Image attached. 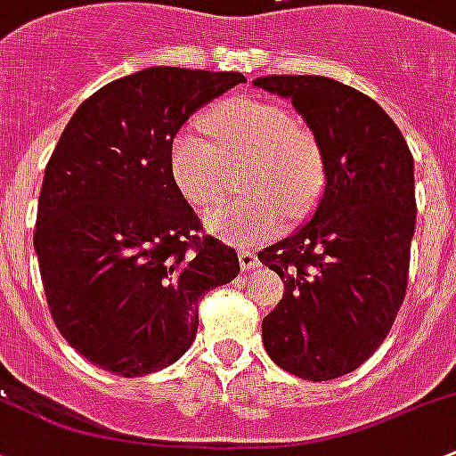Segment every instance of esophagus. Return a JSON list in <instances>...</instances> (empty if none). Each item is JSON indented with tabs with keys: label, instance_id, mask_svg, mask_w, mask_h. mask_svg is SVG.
<instances>
[{
	"label": "esophagus",
	"instance_id": "obj_1",
	"mask_svg": "<svg viewBox=\"0 0 456 456\" xmlns=\"http://www.w3.org/2000/svg\"><path fill=\"white\" fill-rule=\"evenodd\" d=\"M238 260H240V266L242 271H253V268H257V256L253 251H240L238 253Z\"/></svg>",
	"mask_w": 456,
	"mask_h": 456
}]
</instances>
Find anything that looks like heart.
Returning a JSON list of instances; mask_svg holds the SVG:
<instances>
[{"instance_id": "b5f03b06", "label": "heart", "mask_w": 456, "mask_h": 456, "mask_svg": "<svg viewBox=\"0 0 456 456\" xmlns=\"http://www.w3.org/2000/svg\"><path fill=\"white\" fill-rule=\"evenodd\" d=\"M203 128L183 126L172 135L167 170L176 191L196 209L223 191L224 164L248 157V194L224 200L205 214V229L232 244H256L280 233L286 214L299 218L323 190L319 146L289 109L277 102L232 98L203 118Z\"/></svg>"}]
</instances>
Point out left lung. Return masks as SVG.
I'll list each match as a JSON object with an SVG mask.
<instances>
[{
	"label": "left lung",
	"instance_id": "left-lung-1",
	"mask_svg": "<svg viewBox=\"0 0 456 456\" xmlns=\"http://www.w3.org/2000/svg\"><path fill=\"white\" fill-rule=\"evenodd\" d=\"M253 87L290 100L325 170L313 218L257 253L284 280L262 341L286 371L334 380L376 352L404 299L418 212L413 155L385 109L338 80L265 76Z\"/></svg>",
	"mask_w": 456,
	"mask_h": 456
}]
</instances>
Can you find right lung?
<instances>
[{
	"label": "right lung",
	"instance_id": "obj_1",
	"mask_svg": "<svg viewBox=\"0 0 456 456\" xmlns=\"http://www.w3.org/2000/svg\"><path fill=\"white\" fill-rule=\"evenodd\" d=\"M238 71L148 67L95 91L71 115L38 194L35 251L52 319L89 362L135 378L179 361L199 299L240 273L203 238L167 170L172 135Z\"/></svg>",
	"mask_w": 456,
	"mask_h": 456
}]
</instances>
